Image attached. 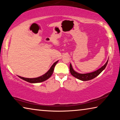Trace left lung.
<instances>
[{"label":"left lung","instance_id":"obj_1","mask_svg":"<svg viewBox=\"0 0 120 120\" xmlns=\"http://www.w3.org/2000/svg\"><path fill=\"white\" fill-rule=\"evenodd\" d=\"M108 61H109V59L107 60V62L105 63V64L104 65V66L101 67L99 69H98V70L95 71L94 72L87 73V74H79V73L75 71L72 68L71 64H70V68H69L70 72L71 73V74L73 76L80 80H82V81L90 80L91 79H94L96 77H97L105 69V68H106V67L107 64V63H108Z\"/></svg>","mask_w":120,"mask_h":120}]
</instances>
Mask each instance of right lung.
<instances>
[{
  "mask_svg": "<svg viewBox=\"0 0 120 120\" xmlns=\"http://www.w3.org/2000/svg\"><path fill=\"white\" fill-rule=\"evenodd\" d=\"M58 62V60L56 62H54L52 66L51 67L50 69L47 72H46L45 74H44L41 76H40L37 78H24V77H22L21 76H18V77L21 78L22 79L30 83H38V82H44V81L48 79L50 77L52 76V75L53 72L54 68L55 67L56 65V64Z\"/></svg>",
  "mask_w": 120,
  "mask_h": 120,
  "instance_id": "obj_1",
  "label": "right lung"
}]
</instances>
